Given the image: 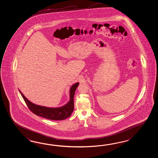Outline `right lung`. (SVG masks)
<instances>
[{
    "label": "right lung",
    "instance_id": "right-lung-1",
    "mask_svg": "<svg viewBox=\"0 0 158 158\" xmlns=\"http://www.w3.org/2000/svg\"><path fill=\"white\" fill-rule=\"evenodd\" d=\"M78 85L79 83H77L71 87L70 102L63 106L56 108H48L45 106L34 104L33 103L29 101L20 90L19 91L20 92L28 108L33 113L35 114L37 116H41L47 119L52 120H63L66 119L67 117H69L71 115L72 113L73 112L74 94Z\"/></svg>",
    "mask_w": 158,
    "mask_h": 158
}]
</instances>
